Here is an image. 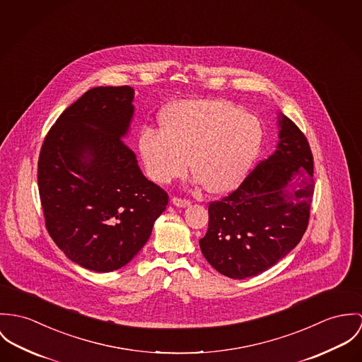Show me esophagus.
<instances>
[{"label": "esophagus", "instance_id": "obj_1", "mask_svg": "<svg viewBox=\"0 0 362 362\" xmlns=\"http://www.w3.org/2000/svg\"><path fill=\"white\" fill-rule=\"evenodd\" d=\"M172 204L176 205V206L185 208V206H189V205H190V201L186 200V199H180V197H173V199H172Z\"/></svg>", "mask_w": 362, "mask_h": 362}]
</instances>
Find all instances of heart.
<instances>
[{
	"label": "heart",
	"instance_id": "1",
	"mask_svg": "<svg viewBox=\"0 0 362 362\" xmlns=\"http://www.w3.org/2000/svg\"><path fill=\"white\" fill-rule=\"evenodd\" d=\"M262 140L257 117L223 100H186L162 117L161 132L146 129L139 151L150 179L169 183L192 170L209 193L240 183Z\"/></svg>",
	"mask_w": 362,
	"mask_h": 362
}]
</instances>
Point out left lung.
Here are the masks:
<instances>
[{
	"label": "left lung",
	"instance_id": "1",
	"mask_svg": "<svg viewBox=\"0 0 362 362\" xmlns=\"http://www.w3.org/2000/svg\"><path fill=\"white\" fill-rule=\"evenodd\" d=\"M279 143L223 199L209 202L205 259L232 279L255 276L301 240L314 196V157L297 124L279 117Z\"/></svg>",
	"mask_w": 362,
	"mask_h": 362
}]
</instances>
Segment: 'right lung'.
Returning <instances> with one entry per match:
<instances>
[{
    "mask_svg": "<svg viewBox=\"0 0 362 362\" xmlns=\"http://www.w3.org/2000/svg\"><path fill=\"white\" fill-rule=\"evenodd\" d=\"M133 97L129 86L86 91L41 146L37 180L45 228L71 261L94 272L130 262L169 200L123 141Z\"/></svg>",
    "mask_w": 362,
    "mask_h": 362,
    "instance_id": "add662e5",
    "label": "right lung"
}]
</instances>
